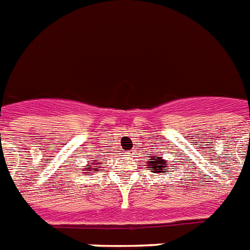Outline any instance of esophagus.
I'll list each match as a JSON object with an SVG mask.
<instances>
[{
	"label": "esophagus",
	"instance_id": "esophagus-1",
	"mask_svg": "<svg viewBox=\"0 0 250 250\" xmlns=\"http://www.w3.org/2000/svg\"><path fill=\"white\" fill-rule=\"evenodd\" d=\"M125 154H127V155H133V153H131V151H126V153H125Z\"/></svg>",
	"mask_w": 250,
	"mask_h": 250
}]
</instances>
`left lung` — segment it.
Returning <instances> with one entry per match:
<instances>
[{
	"mask_svg": "<svg viewBox=\"0 0 250 250\" xmlns=\"http://www.w3.org/2000/svg\"><path fill=\"white\" fill-rule=\"evenodd\" d=\"M146 166H149V168H151V172H154V173L166 174L164 168L167 167L168 163L163 159V155H161V157H153V155H150V159L146 162Z\"/></svg>",
	"mask_w": 250,
	"mask_h": 250,
	"instance_id": "1",
	"label": "left lung"
}]
</instances>
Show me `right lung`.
<instances>
[{
	"label": "right lung",
	"mask_w": 250,
	"mask_h": 250,
	"mask_svg": "<svg viewBox=\"0 0 250 250\" xmlns=\"http://www.w3.org/2000/svg\"><path fill=\"white\" fill-rule=\"evenodd\" d=\"M93 163H95V162H93V161H91V162H89V163H88V166H89V167L83 168V169H84V170H87V173H91V170H92L93 173H95L96 170L99 169V167H96V164H100V163H96V164H93Z\"/></svg>",
	"instance_id": "obj_1"
}]
</instances>
